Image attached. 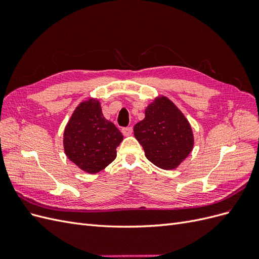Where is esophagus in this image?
Masks as SVG:
<instances>
[{"mask_svg": "<svg viewBox=\"0 0 259 259\" xmlns=\"http://www.w3.org/2000/svg\"><path fill=\"white\" fill-rule=\"evenodd\" d=\"M132 133H133V127H132V126L122 128V134H123L124 136H131Z\"/></svg>", "mask_w": 259, "mask_h": 259, "instance_id": "esophagus-1", "label": "esophagus"}]
</instances>
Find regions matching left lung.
Wrapping results in <instances>:
<instances>
[{"instance_id":"obj_1","label":"left lung","mask_w":259,"mask_h":259,"mask_svg":"<svg viewBox=\"0 0 259 259\" xmlns=\"http://www.w3.org/2000/svg\"><path fill=\"white\" fill-rule=\"evenodd\" d=\"M134 135L146 158L162 169H175L192 151L194 137L185 114L167 97L159 95L146 107Z\"/></svg>"}]
</instances>
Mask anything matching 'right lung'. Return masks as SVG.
<instances>
[{
	"mask_svg": "<svg viewBox=\"0 0 259 259\" xmlns=\"http://www.w3.org/2000/svg\"><path fill=\"white\" fill-rule=\"evenodd\" d=\"M122 133L105 119L98 98L89 97L76 106L67 122L62 145L67 158L89 174L106 168L116 158Z\"/></svg>",
	"mask_w": 259,
	"mask_h": 259,
	"instance_id": "1",
	"label": "right lung"
}]
</instances>
